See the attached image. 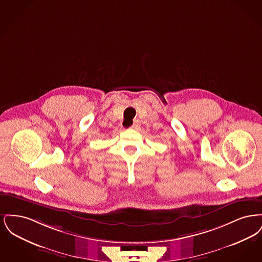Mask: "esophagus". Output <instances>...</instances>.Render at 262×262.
<instances>
[{
    "instance_id": "obj_1",
    "label": "esophagus",
    "mask_w": 262,
    "mask_h": 262,
    "mask_svg": "<svg viewBox=\"0 0 262 262\" xmlns=\"http://www.w3.org/2000/svg\"><path fill=\"white\" fill-rule=\"evenodd\" d=\"M138 126H139V124H138L137 122H136V123H134V124H133V125H132L130 127H132V128H135V129H136V128H137Z\"/></svg>"
}]
</instances>
